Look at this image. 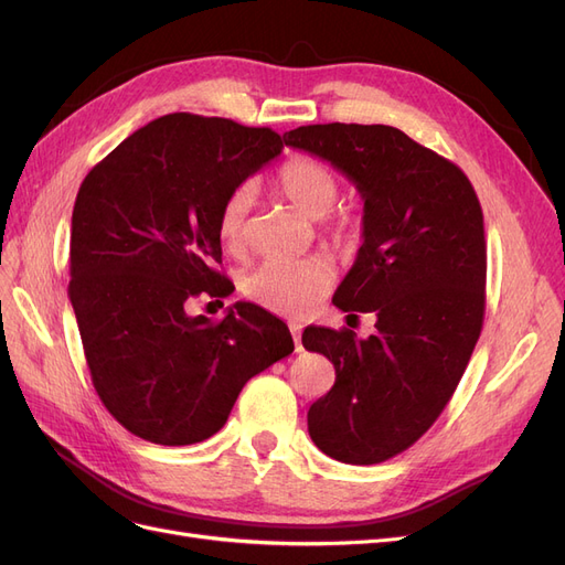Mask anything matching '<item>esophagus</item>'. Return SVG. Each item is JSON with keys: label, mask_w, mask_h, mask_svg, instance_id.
<instances>
[{"label": "esophagus", "mask_w": 565, "mask_h": 565, "mask_svg": "<svg viewBox=\"0 0 565 565\" xmlns=\"http://www.w3.org/2000/svg\"><path fill=\"white\" fill-rule=\"evenodd\" d=\"M289 330H292V334H295V349H297V353H299V351H303V347H301V337H299V332H301V324H299V322H289Z\"/></svg>", "instance_id": "1"}]
</instances>
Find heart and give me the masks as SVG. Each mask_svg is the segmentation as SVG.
<instances>
[{
  "instance_id": "1",
  "label": "heart",
  "mask_w": 565,
  "mask_h": 565,
  "mask_svg": "<svg viewBox=\"0 0 565 565\" xmlns=\"http://www.w3.org/2000/svg\"><path fill=\"white\" fill-rule=\"evenodd\" d=\"M278 191L282 198L309 218H324L339 200L341 183L334 169L322 160L297 156L287 160L278 172ZM254 207V185L243 183L233 188L224 200L216 218V233L226 252L241 256L249 247V226ZM355 224L351 216H339L328 224L334 241H347ZM334 280L328 262H266L256 268L245 282L254 303L278 316H306L313 311Z\"/></svg>"
}]
</instances>
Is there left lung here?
Wrapping results in <instances>:
<instances>
[{"mask_svg": "<svg viewBox=\"0 0 565 565\" xmlns=\"http://www.w3.org/2000/svg\"><path fill=\"white\" fill-rule=\"evenodd\" d=\"M285 146L328 160L363 198V245L332 303L374 313L377 332L306 328L334 386L309 409L316 446L347 465H380L438 419L483 328L486 235L467 174L386 125H309Z\"/></svg>", "mask_w": 565, "mask_h": 565, "instance_id": "obj_1", "label": "left lung"}]
</instances>
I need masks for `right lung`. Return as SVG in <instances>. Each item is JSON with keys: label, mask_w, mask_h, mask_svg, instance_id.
<instances>
[{"label": "right lung", "mask_w": 565, "mask_h": 565, "mask_svg": "<svg viewBox=\"0 0 565 565\" xmlns=\"http://www.w3.org/2000/svg\"><path fill=\"white\" fill-rule=\"evenodd\" d=\"M282 150L268 127L172 113L152 119L84 177L73 210L71 297L100 403L158 446H193L226 424L243 386L295 351L256 303L212 322L188 316L226 297L218 210Z\"/></svg>", "instance_id": "obj_1"}]
</instances>
